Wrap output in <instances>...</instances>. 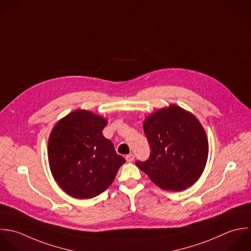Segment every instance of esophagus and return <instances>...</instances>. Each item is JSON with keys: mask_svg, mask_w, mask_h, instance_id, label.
Here are the masks:
<instances>
[{"mask_svg": "<svg viewBox=\"0 0 251 251\" xmlns=\"http://www.w3.org/2000/svg\"><path fill=\"white\" fill-rule=\"evenodd\" d=\"M126 160H127V162H132V161H134V159H135V156H134V154H132V153H130V154H128V155H126Z\"/></svg>", "mask_w": 251, "mask_h": 251, "instance_id": "34e87169", "label": "esophagus"}]
</instances>
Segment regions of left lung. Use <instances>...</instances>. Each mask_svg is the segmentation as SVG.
<instances>
[{"label": "left lung", "instance_id": "8db88e82", "mask_svg": "<svg viewBox=\"0 0 251 251\" xmlns=\"http://www.w3.org/2000/svg\"><path fill=\"white\" fill-rule=\"evenodd\" d=\"M151 156L136 165L160 189L181 192L201 176L208 157V140L200 120L190 111L170 104L144 121Z\"/></svg>", "mask_w": 251, "mask_h": 251}]
</instances>
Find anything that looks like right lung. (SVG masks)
Returning a JSON list of instances; mask_svg holds the SVG:
<instances>
[{"mask_svg":"<svg viewBox=\"0 0 251 251\" xmlns=\"http://www.w3.org/2000/svg\"><path fill=\"white\" fill-rule=\"evenodd\" d=\"M107 121L92 111L78 109L52 128L48 145L50 172L67 195L78 200L104 192L125 162L111 141L102 135Z\"/></svg>","mask_w":251,"mask_h":251,"instance_id":"1","label":"right lung"}]
</instances>
